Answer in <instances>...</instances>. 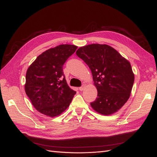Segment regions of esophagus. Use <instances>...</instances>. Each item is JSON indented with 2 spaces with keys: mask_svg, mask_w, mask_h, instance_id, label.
I'll return each mask as SVG.
<instances>
[{
  "mask_svg": "<svg viewBox=\"0 0 157 157\" xmlns=\"http://www.w3.org/2000/svg\"><path fill=\"white\" fill-rule=\"evenodd\" d=\"M85 87H86V85L83 84L81 87L79 88V90H80V91H82V90H84V89L85 88Z\"/></svg>",
  "mask_w": 157,
  "mask_h": 157,
  "instance_id": "34e87169",
  "label": "esophagus"
}]
</instances>
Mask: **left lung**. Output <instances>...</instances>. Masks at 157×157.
Returning a JSON list of instances; mask_svg holds the SVG:
<instances>
[{
	"mask_svg": "<svg viewBox=\"0 0 157 157\" xmlns=\"http://www.w3.org/2000/svg\"><path fill=\"white\" fill-rule=\"evenodd\" d=\"M76 54L91 70L98 90L92 108L106 116L119 111L129 99L134 82L130 61L107 44L80 47Z\"/></svg>",
	"mask_w": 157,
	"mask_h": 157,
	"instance_id": "1",
	"label": "left lung"
}]
</instances>
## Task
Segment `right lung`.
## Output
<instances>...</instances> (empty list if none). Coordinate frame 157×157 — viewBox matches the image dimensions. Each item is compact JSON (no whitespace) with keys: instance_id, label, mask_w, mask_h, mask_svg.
Here are the masks:
<instances>
[{"instance_id":"right-lung-1","label":"right lung","mask_w":157,"mask_h":157,"mask_svg":"<svg viewBox=\"0 0 157 157\" xmlns=\"http://www.w3.org/2000/svg\"><path fill=\"white\" fill-rule=\"evenodd\" d=\"M78 46L61 44L39 55L28 67L25 91L36 110L50 117L60 115L76 94L66 82L63 65Z\"/></svg>"}]
</instances>
